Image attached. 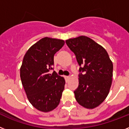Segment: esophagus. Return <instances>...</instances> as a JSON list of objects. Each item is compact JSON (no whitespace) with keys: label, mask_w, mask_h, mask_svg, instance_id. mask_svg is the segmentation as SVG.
Listing matches in <instances>:
<instances>
[{"label":"esophagus","mask_w":129,"mask_h":129,"mask_svg":"<svg viewBox=\"0 0 129 129\" xmlns=\"http://www.w3.org/2000/svg\"><path fill=\"white\" fill-rule=\"evenodd\" d=\"M65 78H66V79L67 80V81H68V80H69L70 79V77H69V76H66L65 77Z\"/></svg>","instance_id":"esophagus-1"}]
</instances>
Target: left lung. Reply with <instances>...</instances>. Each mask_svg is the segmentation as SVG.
I'll list each match as a JSON object with an SVG mask.
<instances>
[{"mask_svg": "<svg viewBox=\"0 0 129 129\" xmlns=\"http://www.w3.org/2000/svg\"><path fill=\"white\" fill-rule=\"evenodd\" d=\"M76 56L83 72L79 75V86L74 91L77 102L87 109H94L108 96L113 77V63L104 47L90 38L80 36L66 41Z\"/></svg>", "mask_w": 129, "mask_h": 129, "instance_id": "1", "label": "left lung"}]
</instances>
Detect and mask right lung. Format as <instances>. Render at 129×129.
I'll return each instance as SVG.
<instances>
[{"instance_id": "right-lung-1", "label": "right lung", "mask_w": 129, "mask_h": 129, "mask_svg": "<svg viewBox=\"0 0 129 129\" xmlns=\"http://www.w3.org/2000/svg\"><path fill=\"white\" fill-rule=\"evenodd\" d=\"M65 44L63 40L44 37L25 53L20 68L21 83L28 100L37 110L49 112L59 104L64 78L54 71V56Z\"/></svg>"}]
</instances>
